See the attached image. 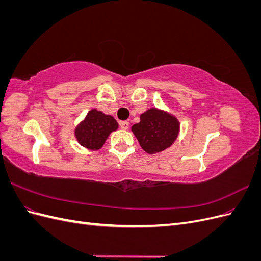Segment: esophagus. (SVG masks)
<instances>
[{
    "instance_id": "obj_1",
    "label": "esophagus",
    "mask_w": 261,
    "mask_h": 261,
    "mask_svg": "<svg viewBox=\"0 0 261 261\" xmlns=\"http://www.w3.org/2000/svg\"><path fill=\"white\" fill-rule=\"evenodd\" d=\"M120 126H121V128L122 129H128V127H129V123L127 122V121H123V122H120Z\"/></svg>"
}]
</instances>
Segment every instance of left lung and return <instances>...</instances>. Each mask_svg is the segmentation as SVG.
Masks as SVG:
<instances>
[{"instance_id": "1", "label": "left lung", "mask_w": 261, "mask_h": 261, "mask_svg": "<svg viewBox=\"0 0 261 261\" xmlns=\"http://www.w3.org/2000/svg\"><path fill=\"white\" fill-rule=\"evenodd\" d=\"M179 125L175 117L150 109L140 115V122L132 130L146 152L155 153L170 147L177 137Z\"/></svg>"}]
</instances>
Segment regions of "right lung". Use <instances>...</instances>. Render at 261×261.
I'll list each match as a JSON object with an SVG mask.
<instances>
[{
  "instance_id": "add662e5",
  "label": "right lung",
  "mask_w": 261,
  "mask_h": 261,
  "mask_svg": "<svg viewBox=\"0 0 261 261\" xmlns=\"http://www.w3.org/2000/svg\"><path fill=\"white\" fill-rule=\"evenodd\" d=\"M115 129H117V122L112 116L93 109L78 126L75 134L82 146L97 150L105 144L110 133Z\"/></svg>"
}]
</instances>
